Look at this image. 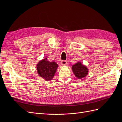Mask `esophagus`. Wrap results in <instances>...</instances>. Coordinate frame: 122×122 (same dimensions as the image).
<instances>
[{
  "mask_svg": "<svg viewBox=\"0 0 122 122\" xmlns=\"http://www.w3.org/2000/svg\"><path fill=\"white\" fill-rule=\"evenodd\" d=\"M67 61H61V64L62 66H65L67 65Z\"/></svg>",
  "mask_w": 122,
  "mask_h": 122,
  "instance_id": "1",
  "label": "esophagus"
}]
</instances>
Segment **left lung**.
<instances>
[{
    "label": "left lung",
    "instance_id": "left-lung-1",
    "mask_svg": "<svg viewBox=\"0 0 122 122\" xmlns=\"http://www.w3.org/2000/svg\"><path fill=\"white\" fill-rule=\"evenodd\" d=\"M72 69L74 74L78 79H81L86 77L88 73V70L86 66L81 64L80 61L73 65Z\"/></svg>",
    "mask_w": 122,
    "mask_h": 122
}]
</instances>
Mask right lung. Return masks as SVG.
<instances>
[{
	"mask_svg": "<svg viewBox=\"0 0 122 122\" xmlns=\"http://www.w3.org/2000/svg\"><path fill=\"white\" fill-rule=\"evenodd\" d=\"M58 65L54 61H49L47 59H43L39 61L36 66L39 76L46 81L52 80L58 67Z\"/></svg>",
	"mask_w": 122,
	"mask_h": 122,
	"instance_id": "obj_1",
	"label": "right lung"
}]
</instances>
